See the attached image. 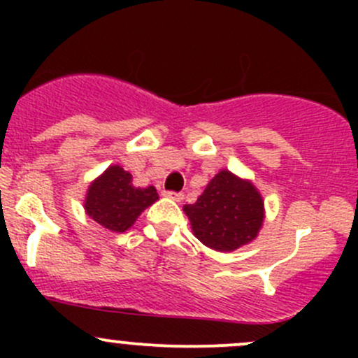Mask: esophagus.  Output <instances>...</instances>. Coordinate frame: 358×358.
I'll return each instance as SVG.
<instances>
[{
    "instance_id": "obj_1",
    "label": "esophagus",
    "mask_w": 358,
    "mask_h": 358,
    "mask_svg": "<svg viewBox=\"0 0 358 358\" xmlns=\"http://www.w3.org/2000/svg\"><path fill=\"white\" fill-rule=\"evenodd\" d=\"M162 196L164 197H168V199H171V201H176V202H180L183 199V196L180 192H173V190H162Z\"/></svg>"
}]
</instances>
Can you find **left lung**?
<instances>
[{
  "mask_svg": "<svg viewBox=\"0 0 358 358\" xmlns=\"http://www.w3.org/2000/svg\"><path fill=\"white\" fill-rule=\"evenodd\" d=\"M192 232L215 251H236L249 244L263 225L262 194L249 180L222 169L194 204L183 206Z\"/></svg>",
  "mask_w": 358,
  "mask_h": 358,
  "instance_id": "8db88e82",
  "label": "left lung"
}]
</instances>
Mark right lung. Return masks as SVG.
I'll use <instances>...</instances> for the list:
<instances>
[{
    "label": "right lung",
    "mask_w": 358,
    "mask_h": 358,
    "mask_svg": "<svg viewBox=\"0 0 358 358\" xmlns=\"http://www.w3.org/2000/svg\"><path fill=\"white\" fill-rule=\"evenodd\" d=\"M159 199L152 185L147 189L133 185L131 173L119 164L109 166L88 187L85 199L86 215L110 232H126L142 211Z\"/></svg>",
    "instance_id": "obj_1"
}]
</instances>
